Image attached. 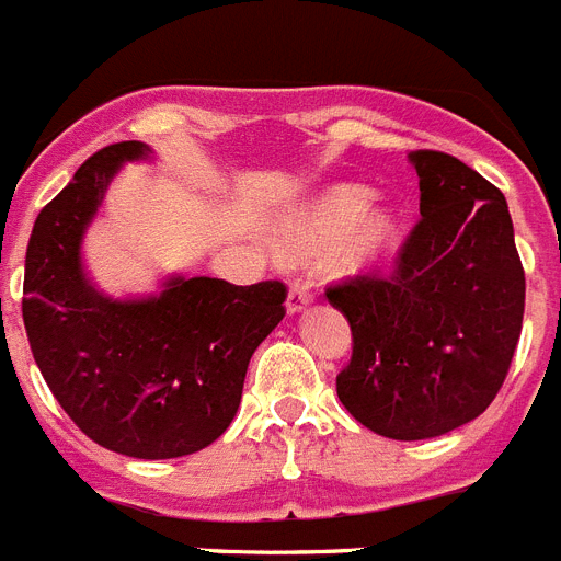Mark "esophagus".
<instances>
[{
    "mask_svg": "<svg viewBox=\"0 0 561 561\" xmlns=\"http://www.w3.org/2000/svg\"><path fill=\"white\" fill-rule=\"evenodd\" d=\"M309 300H312V295H309V286L300 284V280H291L289 295H286V312L295 314V312H300V309H307Z\"/></svg>",
    "mask_w": 561,
    "mask_h": 561,
    "instance_id": "obj_1",
    "label": "esophagus"
}]
</instances>
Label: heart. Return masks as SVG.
<instances>
[{"label": "heart", "mask_w": 561, "mask_h": 561, "mask_svg": "<svg viewBox=\"0 0 561 561\" xmlns=\"http://www.w3.org/2000/svg\"><path fill=\"white\" fill-rule=\"evenodd\" d=\"M401 234V211L364 186L337 183L300 203L277 226V252L309 257L321 252V270L332 277H355L375 270Z\"/></svg>", "instance_id": "heart-1"}]
</instances>
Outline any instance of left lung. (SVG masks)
I'll list each match as a JSON object with an SVG mask.
<instances>
[{"instance_id":"obj_1","label":"left lung","mask_w":561,"mask_h":561,"mask_svg":"<svg viewBox=\"0 0 561 561\" xmlns=\"http://www.w3.org/2000/svg\"><path fill=\"white\" fill-rule=\"evenodd\" d=\"M410 163L421 220L392 275H355L327 289L353 330L337 398L364 427L398 442L479 419L502 390L525 314L504 194L444 151H413Z\"/></svg>"}]
</instances>
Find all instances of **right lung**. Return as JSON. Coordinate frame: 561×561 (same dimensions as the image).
I'll return each instance as SVG.
<instances>
[{"mask_svg":"<svg viewBox=\"0 0 561 561\" xmlns=\"http://www.w3.org/2000/svg\"><path fill=\"white\" fill-rule=\"evenodd\" d=\"M151 148L105 146L42 208L25 254L31 353L65 413L105 450L178 458L220 438L252 353L286 314V286L169 277L151 298H108L82 270V234L111 178Z\"/></svg>","mask_w":561,"mask_h":561,"instance_id":"add662e5","label":"right lung"}]
</instances>
